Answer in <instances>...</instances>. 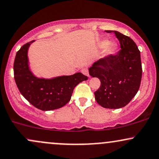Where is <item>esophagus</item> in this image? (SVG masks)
<instances>
[{"label":"esophagus","instance_id":"obj_1","mask_svg":"<svg viewBox=\"0 0 159 159\" xmlns=\"http://www.w3.org/2000/svg\"><path fill=\"white\" fill-rule=\"evenodd\" d=\"M81 72L83 73L84 75H85L88 76V77H90V75H89V72H88V69L87 68H84L83 69L81 70Z\"/></svg>","mask_w":159,"mask_h":159}]
</instances>
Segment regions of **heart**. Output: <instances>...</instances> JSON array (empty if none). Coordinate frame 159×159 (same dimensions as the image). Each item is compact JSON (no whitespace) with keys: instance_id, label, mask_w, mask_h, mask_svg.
<instances>
[{"instance_id":"heart-1","label":"heart","mask_w":159,"mask_h":159,"mask_svg":"<svg viewBox=\"0 0 159 159\" xmlns=\"http://www.w3.org/2000/svg\"><path fill=\"white\" fill-rule=\"evenodd\" d=\"M100 46L104 47L105 46V54H110L112 53L114 49V44L111 42H107V41H102L100 43Z\"/></svg>"}]
</instances>
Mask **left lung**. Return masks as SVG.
<instances>
[{"instance_id": "left-lung-1", "label": "left lung", "mask_w": 159, "mask_h": 159, "mask_svg": "<svg viewBox=\"0 0 159 159\" xmlns=\"http://www.w3.org/2000/svg\"><path fill=\"white\" fill-rule=\"evenodd\" d=\"M121 49L117 54L105 56L89 69L92 77H96L101 85L94 93L98 105L105 108L117 109L125 107L137 94L142 78L140 52L129 36L114 30Z\"/></svg>"}]
</instances>
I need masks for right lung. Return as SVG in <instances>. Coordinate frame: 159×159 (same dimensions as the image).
Instances as JSON below:
<instances>
[{
  "label": "right lung",
  "instance_id": "1",
  "mask_svg": "<svg viewBox=\"0 0 159 159\" xmlns=\"http://www.w3.org/2000/svg\"><path fill=\"white\" fill-rule=\"evenodd\" d=\"M34 41L24 45L16 53L13 65L16 84L21 95L36 108L42 111L58 109L70 101L76 85L88 78L81 72L52 79L35 77L29 69L27 58V50Z\"/></svg>",
  "mask_w": 159,
  "mask_h": 159
}]
</instances>
